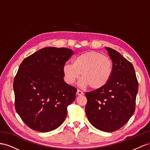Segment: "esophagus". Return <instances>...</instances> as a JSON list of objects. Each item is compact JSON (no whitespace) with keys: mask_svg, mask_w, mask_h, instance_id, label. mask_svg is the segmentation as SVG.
Here are the masks:
<instances>
[{"mask_svg":"<svg viewBox=\"0 0 150 150\" xmlns=\"http://www.w3.org/2000/svg\"><path fill=\"white\" fill-rule=\"evenodd\" d=\"M76 94L79 96H82V95H83V92L80 91V90H77V91H76Z\"/></svg>","mask_w":150,"mask_h":150,"instance_id":"esophagus-1","label":"esophagus"}]
</instances>
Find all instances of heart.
<instances>
[{"label": "heart", "mask_w": 150, "mask_h": 150, "mask_svg": "<svg viewBox=\"0 0 150 150\" xmlns=\"http://www.w3.org/2000/svg\"><path fill=\"white\" fill-rule=\"evenodd\" d=\"M113 70L111 59L95 51L79 54L72 63H66L63 66V74L65 82L72 85L79 79V86L85 88L91 86L93 89L103 87L109 82Z\"/></svg>", "instance_id": "1"}]
</instances>
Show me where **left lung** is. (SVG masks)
I'll use <instances>...</instances> for the list:
<instances>
[{"mask_svg":"<svg viewBox=\"0 0 150 150\" xmlns=\"http://www.w3.org/2000/svg\"><path fill=\"white\" fill-rule=\"evenodd\" d=\"M105 48L112 62V74L105 86L85 93V113L97 129L112 132L125 125L134 112L138 82L132 63L117 51Z\"/></svg>","mask_w":150,"mask_h":150,"instance_id":"1","label":"left lung"}]
</instances>
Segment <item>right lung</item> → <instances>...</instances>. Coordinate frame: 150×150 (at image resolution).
<instances>
[{
  "label": "right lung",
  "instance_id": "right-lung-1",
  "mask_svg": "<svg viewBox=\"0 0 150 150\" xmlns=\"http://www.w3.org/2000/svg\"><path fill=\"white\" fill-rule=\"evenodd\" d=\"M73 54L68 48L46 47L21 63L13 83L15 108L31 129L48 132L65 121L76 89L64 80L63 66Z\"/></svg>",
  "mask_w": 150,
  "mask_h": 150
}]
</instances>
